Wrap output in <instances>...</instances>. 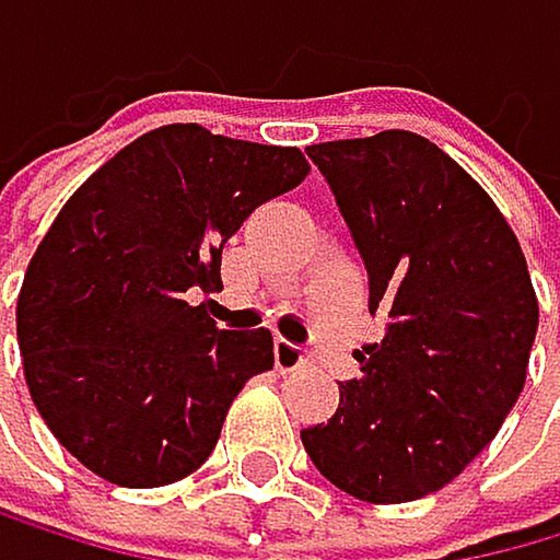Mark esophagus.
I'll return each mask as SVG.
<instances>
[{"label":"esophagus","mask_w":560,"mask_h":560,"mask_svg":"<svg viewBox=\"0 0 560 560\" xmlns=\"http://www.w3.org/2000/svg\"><path fill=\"white\" fill-rule=\"evenodd\" d=\"M273 364L280 368V372H298V368L308 364V353H304L301 347H294L291 340H277L273 343Z\"/></svg>","instance_id":"esophagus-1"}]
</instances>
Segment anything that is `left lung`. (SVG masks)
I'll return each instance as SVG.
<instances>
[{
	"instance_id": "8db88e82",
	"label": "left lung",
	"mask_w": 560,
	"mask_h": 560,
	"mask_svg": "<svg viewBox=\"0 0 560 560\" xmlns=\"http://www.w3.org/2000/svg\"><path fill=\"white\" fill-rule=\"evenodd\" d=\"M368 266V308L389 318L353 350L329 421L301 442L340 491L399 505L470 466L526 385L540 323L526 256L494 199L417 132L308 147Z\"/></svg>"
}]
</instances>
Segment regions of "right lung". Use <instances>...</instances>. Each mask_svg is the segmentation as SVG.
<instances>
[{"label":"right lung","instance_id":"obj_1","mask_svg":"<svg viewBox=\"0 0 560 560\" xmlns=\"http://www.w3.org/2000/svg\"><path fill=\"white\" fill-rule=\"evenodd\" d=\"M298 147L161 126L101 164L23 273L16 340L37 413L90 474L164 488L213 452L234 396L273 368L269 329H217L220 252L308 175Z\"/></svg>","mask_w":560,"mask_h":560}]
</instances>
